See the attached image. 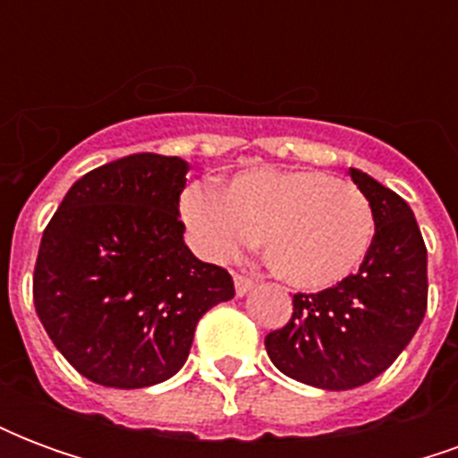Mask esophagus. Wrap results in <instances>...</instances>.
I'll list each match as a JSON object with an SVG mask.
<instances>
[{
    "label": "esophagus",
    "instance_id": "34e87169",
    "mask_svg": "<svg viewBox=\"0 0 458 458\" xmlns=\"http://www.w3.org/2000/svg\"><path fill=\"white\" fill-rule=\"evenodd\" d=\"M252 287H255V279L235 275V292H238V297H245L248 292H252Z\"/></svg>",
    "mask_w": 458,
    "mask_h": 458
}]
</instances>
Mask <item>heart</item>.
Segmentation results:
<instances>
[{
  "mask_svg": "<svg viewBox=\"0 0 458 458\" xmlns=\"http://www.w3.org/2000/svg\"><path fill=\"white\" fill-rule=\"evenodd\" d=\"M179 213L200 258L228 262L262 235L272 272L307 292L351 277L375 235L363 191L311 169L242 171L225 191L191 183Z\"/></svg>",
  "mask_w": 458,
  "mask_h": 458,
  "instance_id": "1",
  "label": "heart"
}]
</instances>
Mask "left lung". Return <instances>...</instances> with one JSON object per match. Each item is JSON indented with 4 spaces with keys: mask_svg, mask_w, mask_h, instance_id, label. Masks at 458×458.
Instances as JSON below:
<instances>
[{
    "mask_svg": "<svg viewBox=\"0 0 458 458\" xmlns=\"http://www.w3.org/2000/svg\"><path fill=\"white\" fill-rule=\"evenodd\" d=\"M351 179L375 218L363 265L336 287L294 294L287 327L265 338L277 370L321 390H351L387 370L427 311V248L412 208L365 171L351 169Z\"/></svg>",
    "mask_w": 458,
    "mask_h": 458,
    "instance_id": "obj_1",
    "label": "left lung"
}]
</instances>
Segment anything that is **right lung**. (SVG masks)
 Wrapping results in <instances>:
<instances>
[{
	"label": "right lung",
	"mask_w": 458,
	"mask_h": 458,
	"mask_svg": "<svg viewBox=\"0 0 458 458\" xmlns=\"http://www.w3.org/2000/svg\"><path fill=\"white\" fill-rule=\"evenodd\" d=\"M189 161L130 154L88 171L46 225L34 307L75 370L105 387H149L189 358L199 318L235 297L233 277L183 242Z\"/></svg>",
	"instance_id": "obj_1"
}]
</instances>
